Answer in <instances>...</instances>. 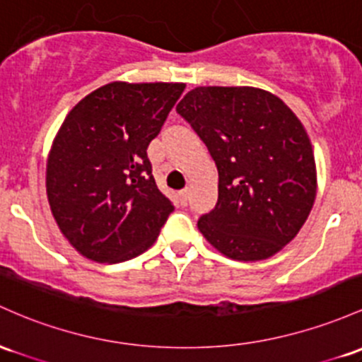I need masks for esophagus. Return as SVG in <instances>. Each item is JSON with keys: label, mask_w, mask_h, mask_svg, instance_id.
<instances>
[{"label": "esophagus", "mask_w": 362, "mask_h": 362, "mask_svg": "<svg viewBox=\"0 0 362 362\" xmlns=\"http://www.w3.org/2000/svg\"><path fill=\"white\" fill-rule=\"evenodd\" d=\"M178 201H180L182 206H187V202H189V189H182L180 192H178Z\"/></svg>", "instance_id": "obj_1"}]
</instances>
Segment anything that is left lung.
<instances>
[{
  "label": "left lung",
  "mask_w": 362,
  "mask_h": 362,
  "mask_svg": "<svg viewBox=\"0 0 362 362\" xmlns=\"http://www.w3.org/2000/svg\"><path fill=\"white\" fill-rule=\"evenodd\" d=\"M218 168V202L197 221L232 259L259 261L299 233L316 197L308 132L293 111L256 87H196L177 105Z\"/></svg>",
  "instance_id": "8db88e82"
}]
</instances>
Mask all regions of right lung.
Listing matches in <instances>:
<instances>
[{
	"label": "right lung",
	"instance_id": "1",
	"mask_svg": "<svg viewBox=\"0 0 362 362\" xmlns=\"http://www.w3.org/2000/svg\"><path fill=\"white\" fill-rule=\"evenodd\" d=\"M185 84L111 82L59 127L46 166L51 213L82 256L122 263L148 251L173 213L153 177L148 146Z\"/></svg>",
	"mask_w": 362,
	"mask_h": 362
}]
</instances>
